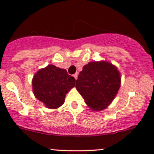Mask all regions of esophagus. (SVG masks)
Returning <instances> with one entry per match:
<instances>
[{
	"mask_svg": "<svg viewBox=\"0 0 154 154\" xmlns=\"http://www.w3.org/2000/svg\"><path fill=\"white\" fill-rule=\"evenodd\" d=\"M73 77L75 78V79H77V78H78V73H75V74H74Z\"/></svg>",
	"mask_w": 154,
	"mask_h": 154,
	"instance_id": "esophagus-1",
	"label": "esophagus"
}]
</instances>
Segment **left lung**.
<instances>
[{
  "instance_id": "left-lung-1",
  "label": "left lung",
  "mask_w": 154,
  "mask_h": 154,
  "mask_svg": "<svg viewBox=\"0 0 154 154\" xmlns=\"http://www.w3.org/2000/svg\"><path fill=\"white\" fill-rule=\"evenodd\" d=\"M120 87V75L107 62H90L83 67L75 87L92 109L103 110L113 100Z\"/></svg>"
}]
</instances>
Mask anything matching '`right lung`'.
Returning a JSON list of instances; mask_svg holds the SVG:
<instances>
[{
	"instance_id": "right-lung-1",
	"label": "right lung",
	"mask_w": 154,
	"mask_h": 154,
	"mask_svg": "<svg viewBox=\"0 0 154 154\" xmlns=\"http://www.w3.org/2000/svg\"><path fill=\"white\" fill-rule=\"evenodd\" d=\"M75 78L68 75L67 70L50 64L34 75L33 91L46 107L57 109L64 103L65 95L75 86Z\"/></svg>"
}]
</instances>
